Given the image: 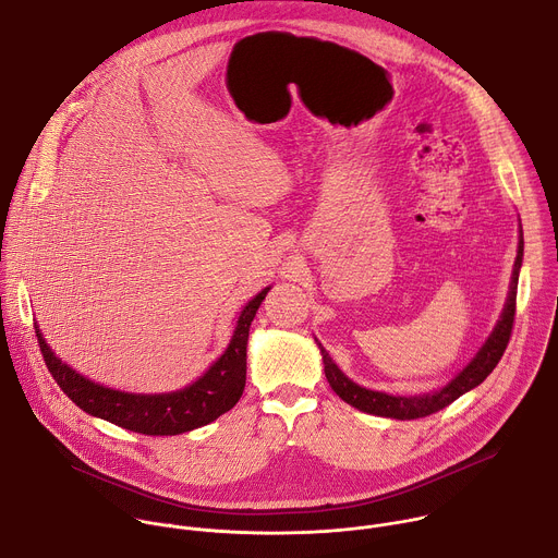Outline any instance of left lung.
Wrapping results in <instances>:
<instances>
[{
    "label": "left lung",
    "mask_w": 558,
    "mask_h": 558,
    "mask_svg": "<svg viewBox=\"0 0 558 558\" xmlns=\"http://www.w3.org/2000/svg\"><path fill=\"white\" fill-rule=\"evenodd\" d=\"M523 263V235L519 238V252H517V260H514V271H512V282H510V293L501 313V320L497 323L495 331L490 333V338L486 340V344L480 349L472 357V362L444 388L435 390V392H424V395H415V397H400V395H386L379 390H368L357 386L355 381H351L338 366L336 362L329 357V353L325 351V347L317 342L323 353V362H325V375L329 379V386L336 390L338 397L351 407H355L362 413L368 415H379V417H390V420H420L426 415H433L446 407H450L457 397H461L463 392H468L470 388L480 386L499 364L510 336H512V325H514V313H517V282H519V269Z\"/></svg>",
    "instance_id": "obj_1"
}]
</instances>
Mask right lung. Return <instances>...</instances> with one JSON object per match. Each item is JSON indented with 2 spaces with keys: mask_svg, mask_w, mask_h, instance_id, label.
Here are the masks:
<instances>
[{
  "mask_svg": "<svg viewBox=\"0 0 558 558\" xmlns=\"http://www.w3.org/2000/svg\"><path fill=\"white\" fill-rule=\"evenodd\" d=\"M267 291L269 287L241 311L227 351L209 366V371L194 384L174 392L134 395L95 384L72 371L50 351L39 327H35V333L50 375L78 409L132 433L181 435L218 420L241 400L247 379L250 327Z\"/></svg>",
  "mask_w": 558,
  "mask_h": 558,
  "instance_id": "add662e5",
  "label": "right lung"
}]
</instances>
